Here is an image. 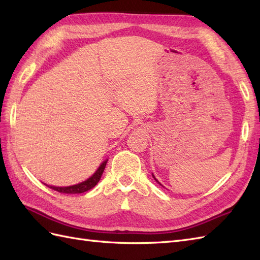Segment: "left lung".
I'll use <instances>...</instances> for the list:
<instances>
[{
  "mask_svg": "<svg viewBox=\"0 0 260 260\" xmlns=\"http://www.w3.org/2000/svg\"><path fill=\"white\" fill-rule=\"evenodd\" d=\"M154 179H155V178H154ZM155 180H156V179H155ZM156 181H157V180H156Z\"/></svg>",
  "mask_w": 260,
  "mask_h": 260,
  "instance_id": "left-lung-1",
  "label": "left lung"
}]
</instances>
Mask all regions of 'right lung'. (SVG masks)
Listing matches in <instances>:
<instances>
[{"mask_svg": "<svg viewBox=\"0 0 260 260\" xmlns=\"http://www.w3.org/2000/svg\"><path fill=\"white\" fill-rule=\"evenodd\" d=\"M106 163H107V159L101 164V167L98 168V170L93 173V175H91L89 179L81 182L79 184H75L70 186H52V185H48V186L54 191H58L60 193H68V194H76V193L86 192L88 190L92 189V187L98 183L99 180H101L105 167H106Z\"/></svg>", "mask_w": 260, "mask_h": 260, "instance_id": "obj_1", "label": "right lung"}]
</instances>
